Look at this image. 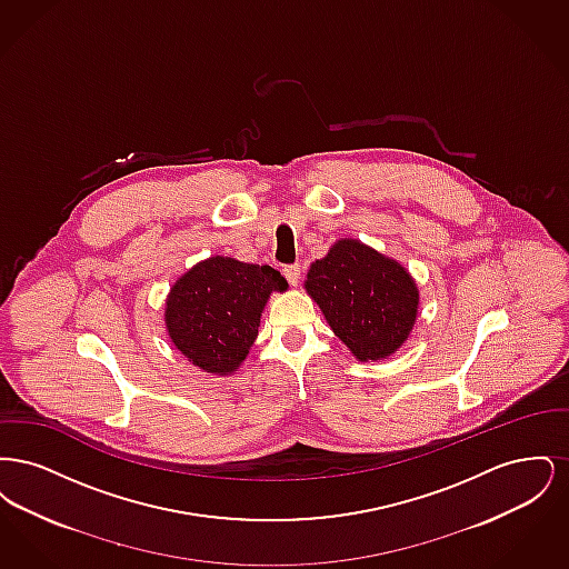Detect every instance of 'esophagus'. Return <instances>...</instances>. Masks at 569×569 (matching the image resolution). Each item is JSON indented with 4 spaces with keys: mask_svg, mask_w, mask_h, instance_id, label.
Listing matches in <instances>:
<instances>
[{
    "mask_svg": "<svg viewBox=\"0 0 569 569\" xmlns=\"http://www.w3.org/2000/svg\"><path fill=\"white\" fill-rule=\"evenodd\" d=\"M283 274L290 281V286H298V281H300V267L298 264H290V267L283 269Z\"/></svg>",
    "mask_w": 569,
    "mask_h": 569,
    "instance_id": "1",
    "label": "esophagus"
}]
</instances>
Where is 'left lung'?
Segmentation results:
<instances>
[{
    "instance_id": "1",
    "label": "left lung",
    "mask_w": 569,
    "mask_h": 569,
    "mask_svg": "<svg viewBox=\"0 0 569 569\" xmlns=\"http://www.w3.org/2000/svg\"><path fill=\"white\" fill-rule=\"evenodd\" d=\"M332 332L360 362L388 358L418 320L420 292L406 267L358 239H339L305 279Z\"/></svg>"
}]
</instances>
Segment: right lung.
<instances>
[{"label": "right lung", "instance_id": "obj_1", "mask_svg": "<svg viewBox=\"0 0 569 569\" xmlns=\"http://www.w3.org/2000/svg\"><path fill=\"white\" fill-rule=\"evenodd\" d=\"M286 290V277L267 264L211 256L172 283L163 309L166 332L193 367L232 376L258 337L272 292Z\"/></svg>", "mask_w": 569, "mask_h": 569}]
</instances>
